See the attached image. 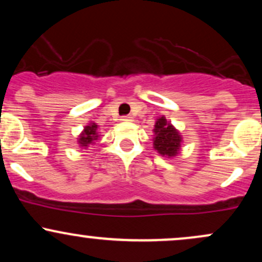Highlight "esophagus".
<instances>
[{
	"instance_id": "34e87169",
	"label": "esophagus",
	"mask_w": 262,
	"mask_h": 262,
	"mask_svg": "<svg viewBox=\"0 0 262 262\" xmlns=\"http://www.w3.org/2000/svg\"><path fill=\"white\" fill-rule=\"evenodd\" d=\"M121 121H123V122H130V121H132V117H129V116H123Z\"/></svg>"
}]
</instances>
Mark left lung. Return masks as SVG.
<instances>
[{
  "label": "left lung",
  "mask_w": 262,
  "mask_h": 262,
  "mask_svg": "<svg viewBox=\"0 0 262 262\" xmlns=\"http://www.w3.org/2000/svg\"><path fill=\"white\" fill-rule=\"evenodd\" d=\"M154 149L166 158H173L179 154L182 138L179 130L166 121L165 117H160L155 123L154 128Z\"/></svg>",
  "instance_id": "obj_1"
}]
</instances>
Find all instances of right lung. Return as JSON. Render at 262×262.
<instances>
[{"mask_svg":"<svg viewBox=\"0 0 262 262\" xmlns=\"http://www.w3.org/2000/svg\"><path fill=\"white\" fill-rule=\"evenodd\" d=\"M97 138H98L97 124H96V123H91V124L86 125L82 133L80 134V138H79L80 146H87L89 144H92L93 141L97 139Z\"/></svg>","mask_w":262,"mask_h":262,"instance_id":"obj_1","label":"right lung"}]
</instances>
